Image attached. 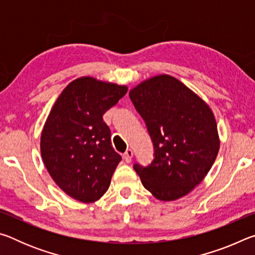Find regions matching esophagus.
<instances>
[{"mask_svg": "<svg viewBox=\"0 0 255 255\" xmlns=\"http://www.w3.org/2000/svg\"><path fill=\"white\" fill-rule=\"evenodd\" d=\"M132 156H133V152H132L130 148L127 149L126 152H125V154H124V158H125V161H126L127 163H129V162L131 161Z\"/></svg>", "mask_w": 255, "mask_h": 255, "instance_id": "esophagus-1", "label": "esophagus"}]
</instances>
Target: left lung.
Segmentation results:
<instances>
[{
	"instance_id": "obj_1",
	"label": "left lung",
	"mask_w": 255,
	"mask_h": 255,
	"mask_svg": "<svg viewBox=\"0 0 255 255\" xmlns=\"http://www.w3.org/2000/svg\"><path fill=\"white\" fill-rule=\"evenodd\" d=\"M154 145L148 166L136 163L141 183L158 200L187 196L213 166L219 150L215 116L209 106L175 77L162 74L129 91Z\"/></svg>"
}]
</instances>
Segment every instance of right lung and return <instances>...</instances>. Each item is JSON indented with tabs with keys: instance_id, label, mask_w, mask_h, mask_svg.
<instances>
[{
	"instance_id": "right-lung-1",
	"label": "right lung",
	"mask_w": 255,
	"mask_h": 255,
	"mask_svg": "<svg viewBox=\"0 0 255 255\" xmlns=\"http://www.w3.org/2000/svg\"><path fill=\"white\" fill-rule=\"evenodd\" d=\"M127 90L126 85L80 77L63 90L47 117L40 137L42 161L55 183L76 200L100 199L122 161L102 116Z\"/></svg>"
}]
</instances>
